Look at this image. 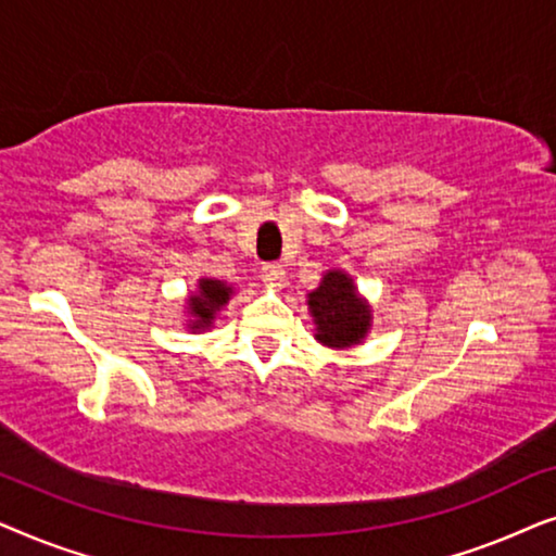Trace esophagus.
Returning <instances> with one entry per match:
<instances>
[{
	"label": "esophagus",
	"mask_w": 556,
	"mask_h": 556,
	"mask_svg": "<svg viewBox=\"0 0 556 556\" xmlns=\"http://www.w3.org/2000/svg\"><path fill=\"white\" fill-rule=\"evenodd\" d=\"M261 278H263V283H265V286H270V288H283V286L288 283V278H286V268H283V265H278V263H268V265H263Z\"/></svg>",
	"instance_id": "34e87169"
}]
</instances>
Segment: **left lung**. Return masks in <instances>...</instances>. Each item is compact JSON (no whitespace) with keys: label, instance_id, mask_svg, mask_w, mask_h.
I'll use <instances>...</instances> for the list:
<instances>
[{"label":"left lung","instance_id":"8db88e82","mask_svg":"<svg viewBox=\"0 0 556 556\" xmlns=\"http://www.w3.org/2000/svg\"><path fill=\"white\" fill-rule=\"evenodd\" d=\"M308 311L316 324V339L331 349L362 344L371 326V311L344 270L326 273L316 291L308 293Z\"/></svg>","mask_w":556,"mask_h":556}]
</instances>
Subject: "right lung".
Returning <instances> with one entry per match:
<instances>
[{
  "label": "right lung",
  "mask_w": 556,
  "mask_h": 556,
  "mask_svg": "<svg viewBox=\"0 0 556 556\" xmlns=\"http://www.w3.org/2000/svg\"><path fill=\"white\" fill-rule=\"evenodd\" d=\"M232 295V286L223 283V280L215 278H200V286L197 291L187 299V314L189 318V329L192 331H202L210 329L212 321H215L217 311L230 301Z\"/></svg>",
  "instance_id": "add662e5"
}]
</instances>
